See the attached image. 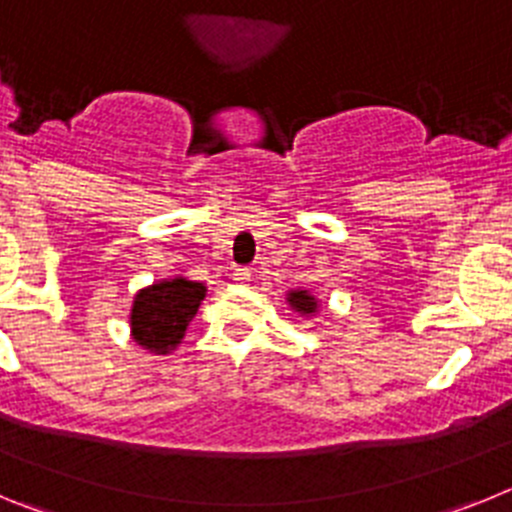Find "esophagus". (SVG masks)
Here are the masks:
<instances>
[{
	"label": "esophagus",
	"mask_w": 512,
	"mask_h": 512,
	"mask_svg": "<svg viewBox=\"0 0 512 512\" xmlns=\"http://www.w3.org/2000/svg\"><path fill=\"white\" fill-rule=\"evenodd\" d=\"M233 279L238 284H248V282H251V271H248V269H233Z\"/></svg>",
	"instance_id": "obj_1"
}]
</instances>
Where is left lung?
Returning a JSON list of instances; mask_svg holds the SVG:
<instances>
[{"label":"left lung","instance_id":"8db88e82","mask_svg":"<svg viewBox=\"0 0 512 512\" xmlns=\"http://www.w3.org/2000/svg\"><path fill=\"white\" fill-rule=\"evenodd\" d=\"M287 302L292 305V310L302 312V315L318 312V300H315L307 289H292V292L287 295Z\"/></svg>","mask_w":512,"mask_h":512}]
</instances>
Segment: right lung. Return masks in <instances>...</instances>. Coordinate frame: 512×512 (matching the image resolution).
I'll return each instance as SVG.
<instances>
[{"label": "right lung", "mask_w": 512, "mask_h": 512, "mask_svg": "<svg viewBox=\"0 0 512 512\" xmlns=\"http://www.w3.org/2000/svg\"><path fill=\"white\" fill-rule=\"evenodd\" d=\"M207 287L184 277L164 279L140 289L130 310V333L151 354H169L184 338L189 320L205 300Z\"/></svg>", "instance_id": "add662e5"}]
</instances>
